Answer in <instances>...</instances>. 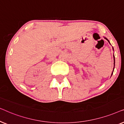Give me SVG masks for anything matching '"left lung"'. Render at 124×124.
Wrapping results in <instances>:
<instances>
[{
  "label": "left lung",
  "mask_w": 124,
  "mask_h": 124,
  "mask_svg": "<svg viewBox=\"0 0 124 124\" xmlns=\"http://www.w3.org/2000/svg\"><path fill=\"white\" fill-rule=\"evenodd\" d=\"M104 38H105V39H106V40H108V42H109V43H110V42H109V40H108L107 38H106V37H104ZM110 44H111V43H110ZM113 57H114V67H113V72H112V74H111V76H112V74H113V70H114V69H115V56H114V55H113Z\"/></svg>",
  "instance_id": "obj_1"
}]
</instances>
